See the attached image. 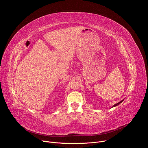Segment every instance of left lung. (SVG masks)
<instances>
[{"mask_svg":"<svg viewBox=\"0 0 148 148\" xmlns=\"http://www.w3.org/2000/svg\"><path fill=\"white\" fill-rule=\"evenodd\" d=\"M123 101V100H122V101H120V102H118V103H116V104H115V105H114V106H113V107H115V106H117V105H119V104H120V103H121V102H122V101Z\"/></svg>","mask_w":148,"mask_h":148,"instance_id":"8db88e82","label":"left lung"}]
</instances>
